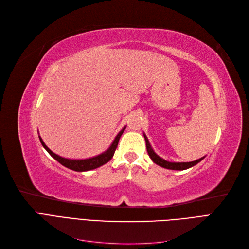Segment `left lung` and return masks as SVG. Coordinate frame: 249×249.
Listing matches in <instances>:
<instances>
[{
	"label": "left lung",
	"mask_w": 249,
	"mask_h": 249,
	"mask_svg": "<svg viewBox=\"0 0 249 249\" xmlns=\"http://www.w3.org/2000/svg\"><path fill=\"white\" fill-rule=\"evenodd\" d=\"M143 136H144V139H145L146 149H147L149 158L152 159V161L154 163H156L157 165H159V166H161L163 168L172 169V170H185V169H188V168L194 166V165H196L197 163H199L203 159V158H205V157H202V158H200V159L192 161V162H169V161H166V160H164L163 158H161L160 156H158L154 152V149H153L152 145H150V143H149V141L146 137V135L144 133H143Z\"/></svg>",
	"instance_id": "obj_1"
}]
</instances>
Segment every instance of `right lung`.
I'll use <instances>...</instances> for the list:
<instances>
[{"label":"right lung","mask_w":249,"mask_h":249,"mask_svg":"<svg viewBox=\"0 0 249 249\" xmlns=\"http://www.w3.org/2000/svg\"><path fill=\"white\" fill-rule=\"evenodd\" d=\"M125 127L126 126H124V129L116 135L115 139L113 140V142L111 143V145L109 146V148L107 150H105L104 153L97 155V156L88 158V159H67V158H63V157L59 156L55 153H53L52 150L46 145V143L43 142V140L41 139L40 136H39V140L41 142L42 146L46 148L47 152L53 158H54L55 160H57L60 164H62L63 166L70 168L71 170H74V171H88V170H92V169H95L97 167L103 166L104 164L108 163L112 159V157H113V155H114L116 147L118 145L119 138L123 135V133L124 132Z\"/></svg>","instance_id":"obj_1"}]
</instances>
